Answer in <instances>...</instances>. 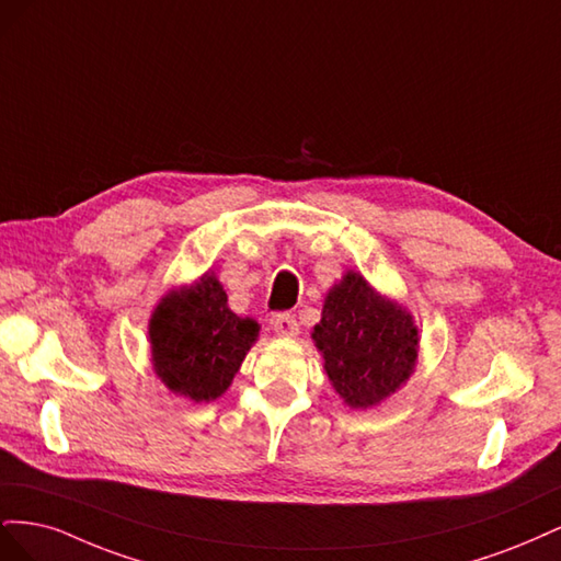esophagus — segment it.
Wrapping results in <instances>:
<instances>
[{
    "mask_svg": "<svg viewBox=\"0 0 561 561\" xmlns=\"http://www.w3.org/2000/svg\"><path fill=\"white\" fill-rule=\"evenodd\" d=\"M271 325H274V332H276L278 336H297V332H299L297 320H295V316H290V313L276 316L274 322H271Z\"/></svg>",
    "mask_w": 561,
    "mask_h": 561,
    "instance_id": "esophagus-1",
    "label": "esophagus"
}]
</instances>
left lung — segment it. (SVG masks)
Segmentation results:
<instances>
[{"mask_svg": "<svg viewBox=\"0 0 561 561\" xmlns=\"http://www.w3.org/2000/svg\"><path fill=\"white\" fill-rule=\"evenodd\" d=\"M311 339L332 388L351 410H371L396 396L419 363L414 316L353 268L328 290Z\"/></svg>", "mask_w": 561, "mask_h": 561, "instance_id": "1", "label": "left lung"}]
</instances>
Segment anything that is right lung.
Masks as SVG:
<instances>
[{
    "instance_id": "obj_1",
    "label": "right lung",
    "mask_w": 561,
    "mask_h": 561,
    "mask_svg": "<svg viewBox=\"0 0 561 561\" xmlns=\"http://www.w3.org/2000/svg\"><path fill=\"white\" fill-rule=\"evenodd\" d=\"M260 336V322L236 316L225 285L206 271L168 290L149 318L151 369L171 393L210 402L227 393Z\"/></svg>"
}]
</instances>
